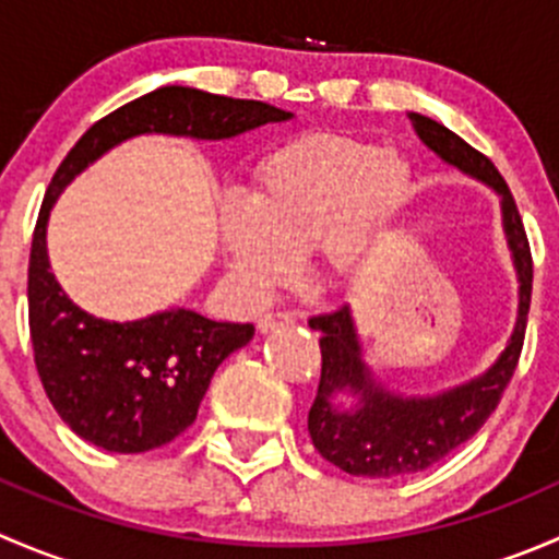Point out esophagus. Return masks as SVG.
Here are the masks:
<instances>
[{
    "mask_svg": "<svg viewBox=\"0 0 559 559\" xmlns=\"http://www.w3.org/2000/svg\"><path fill=\"white\" fill-rule=\"evenodd\" d=\"M295 324V316L286 311H270L259 319V332H273L281 330V326H292Z\"/></svg>",
    "mask_w": 559,
    "mask_h": 559,
    "instance_id": "esophagus-1",
    "label": "esophagus"
}]
</instances>
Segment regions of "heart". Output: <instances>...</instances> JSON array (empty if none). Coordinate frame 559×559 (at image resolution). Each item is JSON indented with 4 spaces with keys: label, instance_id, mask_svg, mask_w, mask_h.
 Segmentation results:
<instances>
[{
    "label": "heart",
    "instance_id": "1",
    "mask_svg": "<svg viewBox=\"0 0 559 559\" xmlns=\"http://www.w3.org/2000/svg\"><path fill=\"white\" fill-rule=\"evenodd\" d=\"M408 197V167L384 145L311 132L257 162L246 205H224L218 240L229 273L253 300L286 284L306 253L321 278L348 284L373 267Z\"/></svg>",
    "mask_w": 559,
    "mask_h": 559
}]
</instances>
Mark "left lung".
<instances>
[{"mask_svg":"<svg viewBox=\"0 0 559 559\" xmlns=\"http://www.w3.org/2000/svg\"><path fill=\"white\" fill-rule=\"evenodd\" d=\"M411 121L419 138L443 162L484 180L500 194L506 238H509L511 257L520 275V316H516L509 346L487 373L436 397H397L376 384L362 362V348H359L346 306L311 316L308 324L311 330L321 332V379L311 411H308V432H311L316 452L352 476L394 478L419 473L476 436L489 414L498 408L514 376L524 346V330H527L533 253H530L527 233H524L520 207L511 197L509 183L481 151L467 145L452 129L419 112H411ZM343 388L360 397L354 412L334 408V394Z\"/></svg>","mask_w":559,"mask_h":559,"instance_id":"8db88e82","label":"left lung"}]
</instances>
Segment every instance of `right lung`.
<instances>
[{
	"mask_svg": "<svg viewBox=\"0 0 559 559\" xmlns=\"http://www.w3.org/2000/svg\"><path fill=\"white\" fill-rule=\"evenodd\" d=\"M286 118L292 112L257 99L162 86L99 118L53 173L32 235L29 332L45 394L83 441L118 454L170 443L197 419L216 368L251 341L253 326L211 321L183 308L127 324L81 311L56 284L45 251L56 197L107 148L134 134L224 140Z\"/></svg>",
	"mask_w": 559,
	"mask_h": 559,
	"instance_id": "add662e5",
	"label": "right lung"
}]
</instances>
